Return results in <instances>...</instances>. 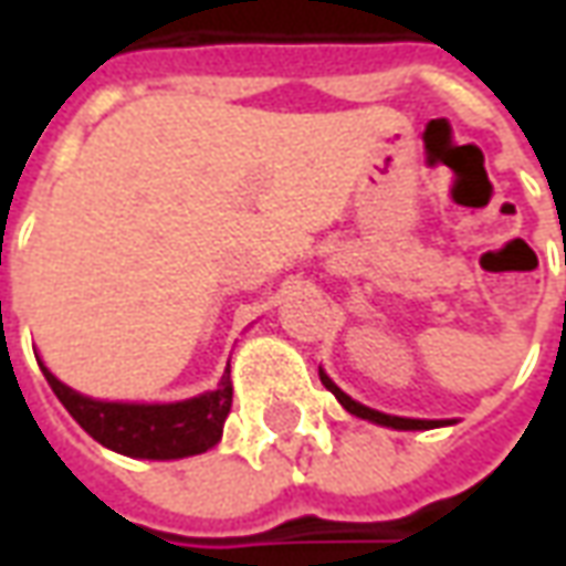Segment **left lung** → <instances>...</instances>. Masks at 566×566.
Listing matches in <instances>:
<instances>
[{
	"label": "left lung",
	"instance_id": "obj_1",
	"mask_svg": "<svg viewBox=\"0 0 566 566\" xmlns=\"http://www.w3.org/2000/svg\"><path fill=\"white\" fill-rule=\"evenodd\" d=\"M321 381H324V388L327 391L336 394V400L352 412V416L357 418H367V421H376V424H385V427H394V430H430V427H439L446 424V421H418V418H397V416H385V412H376V409H369V406L364 403H355L348 394H343L336 385H333L324 373H321Z\"/></svg>",
	"mask_w": 566,
	"mask_h": 566
}]
</instances>
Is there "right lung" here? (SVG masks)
<instances>
[{
	"mask_svg": "<svg viewBox=\"0 0 566 566\" xmlns=\"http://www.w3.org/2000/svg\"><path fill=\"white\" fill-rule=\"evenodd\" d=\"M42 373L51 391L66 406L96 442L105 449L120 451L129 458H150V461H172L187 454H202L218 446L223 433V421L233 406V385L230 369L223 373L218 391L202 394L185 403L139 406V403H103L84 394L72 391L63 381L54 379L42 364Z\"/></svg>",
	"mask_w": 566,
	"mask_h": 566,
	"instance_id": "obj_1",
	"label": "right lung"
}]
</instances>
